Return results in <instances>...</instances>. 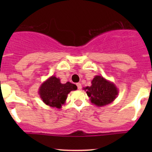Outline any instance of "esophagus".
Listing matches in <instances>:
<instances>
[{
	"instance_id": "34e87169",
	"label": "esophagus",
	"mask_w": 152,
	"mask_h": 152,
	"mask_svg": "<svg viewBox=\"0 0 152 152\" xmlns=\"http://www.w3.org/2000/svg\"><path fill=\"white\" fill-rule=\"evenodd\" d=\"M76 85H77V87L79 90H81V89H82V85H81L80 83H77L76 84Z\"/></svg>"
}]
</instances>
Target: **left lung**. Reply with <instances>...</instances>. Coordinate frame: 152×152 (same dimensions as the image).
Segmentation results:
<instances>
[{"mask_svg":"<svg viewBox=\"0 0 152 152\" xmlns=\"http://www.w3.org/2000/svg\"><path fill=\"white\" fill-rule=\"evenodd\" d=\"M85 89L92 103L99 107L113 102L118 95L115 86L101 76H95L92 81V85Z\"/></svg>","mask_w":152,"mask_h":152,"instance_id":"1","label":"left lung"}]
</instances>
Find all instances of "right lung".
I'll return each mask as SVG.
<instances>
[{
  "label": "right lung",
  "instance_id": "1",
  "mask_svg": "<svg viewBox=\"0 0 152 152\" xmlns=\"http://www.w3.org/2000/svg\"><path fill=\"white\" fill-rule=\"evenodd\" d=\"M77 89L76 85L67 82L62 84L58 78L51 76L42 84L39 88V95L45 104L50 107L60 108L65 103L67 94Z\"/></svg>",
  "mask_w": 152,
  "mask_h": 152
}]
</instances>
